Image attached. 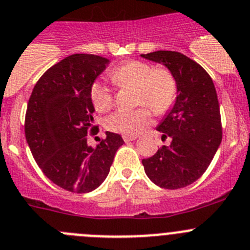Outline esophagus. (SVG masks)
I'll list each match as a JSON object with an SVG mask.
<instances>
[{
	"label": "esophagus",
	"instance_id": "34e87169",
	"mask_svg": "<svg viewBox=\"0 0 250 250\" xmlns=\"http://www.w3.org/2000/svg\"><path fill=\"white\" fill-rule=\"evenodd\" d=\"M137 139L136 136H123V141L125 142H130V141H134Z\"/></svg>",
	"mask_w": 250,
	"mask_h": 250
}]
</instances>
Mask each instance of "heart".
I'll use <instances>...</instances> for the list:
<instances>
[{
  "label": "heart",
  "mask_w": 250,
  "mask_h": 250,
  "mask_svg": "<svg viewBox=\"0 0 250 250\" xmlns=\"http://www.w3.org/2000/svg\"><path fill=\"white\" fill-rule=\"evenodd\" d=\"M111 80L118 87L137 88L136 104L142 105L132 111L120 109L105 118L107 129L125 136H137L147 129L153 121L152 112L161 116L169 111L178 93L177 81L169 71L154 69L141 61H129L116 67L111 72ZM89 96L93 107L101 113L109 111L114 103L113 91L101 80L92 83Z\"/></svg>",
  "instance_id": "b5f03b06"
}]
</instances>
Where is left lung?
<instances>
[{
  "instance_id": "obj_1",
  "label": "left lung",
  "mask_w": 250,
  "mask_h": 250,
  "mask_svg": "<svg viewBox=\"0 0 250 250\" xmlns=\"http://www.w3.org/2000/svg\"><path fill=\"white\" fill-rule=\"evenodd\" d=\"M142 57L163 63L174 76L178 96L157 127L169 147L142 159L148 178L164 189H179L201 178L222 142V120L214 83L195 61L175 51H157Z\"/></svg>"
}]
</instances>
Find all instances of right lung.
Wrapping results in <instances>:
<instances>
[{
    "instance_id": "obj_1",
    "label": "right lung",
    "mask_w": 250,
    "mask_h": 250,
    "mask_svg": "<svg viewBox=\"0 0 250 250\" xmlns=\"http://www.w3.org/2000/svg\"><path fill=\"white\" fill-rule=\"evenodd\" d=\"M109 61L101 56L72 55L37 81L24 118V134L43 174L72 193H88L108 175L122 137L105 132L97 147L87 137L98 133L89 89Z\"/></svg>"
}]
</instances>
